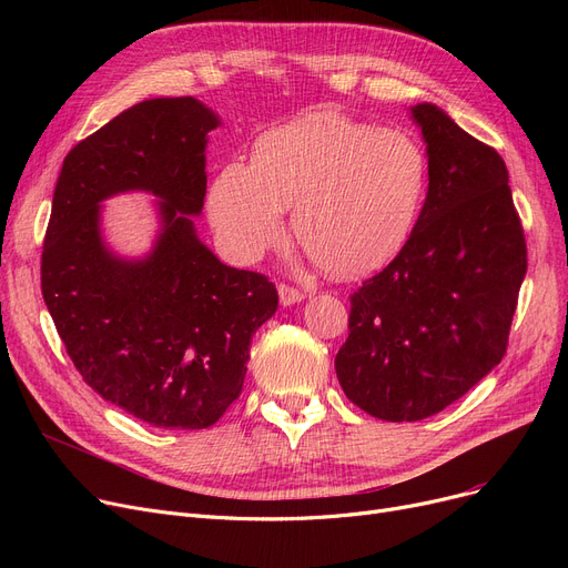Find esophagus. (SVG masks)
<instances>
[{
	"instance_id": "1",
	"label": "esophagus",
	"mask_w": 568,
	"mask_h": 568,
	"mask_svg": "<svg viewBox=\"0 0 568 568\" xmlns=\"http://www.w3.org/2000/svg\"><path fill=\"white\" fill-rule=\"evenodd\" d=\"M278 296H281V304H283V306H292V304H300V302L304 300V292L292 287V285L281 283V285H278Z\"/></svg>"
}]
</instances>
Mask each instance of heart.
<instances>
[{
  "instance_id": "b5f03b06",
  "label": "heart",
  "mask_w": 568,
  "mask_h": 568,
  "mask_svg": "<svg viewBox=\"0 0 568 568\" xmlns=\"http://www.w3.org/2000/svg\"><path fill=\"white\" fill-rule=\"evenodd\" d=\"M426 191L419 135L315 112L262 135L253 163H225L209 191V219L232 260L253 262L281 242L292 206L296 239L326 272L362 276L405 246Z\"/></svg>"
}]
</instances>
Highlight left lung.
I'll return each mask as SVG.
<instances>
[{
	"instance_id": "obj_1",
	"label": "left lung",
	"mask_w": 568,
	"mask_h": 568,
	"mask_svg": "<svg viewBox=\"0 0 568 568\" xmlns=\"http://www.w3.org/2000/svg\"><path fill=\"white\" fill-rule=\"evenodd\" d=\"M428 193L409 239L349 296L336 354L345 396L382 422H422L465 396L506 354L527 246L493 146L433 103L412 108Z\"/></svg>"
}]
</instances>
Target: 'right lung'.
Listing matches in <instances>:
<instances>
[{
	"mask_svg": "<svg viewBox=\"0 0 568 568\" xmlns=\"http://www.w3.org/2000/svg\"><path fill=\"white\" fill-rule=\"evenodd\" d=\"M219 116L193 97L149 99L78 142L59 172L41 292L82 379L156 428L214 426L239 398L253 334L278 308L274 283L223 264L195 234L206 133ZM161 196L162 234L142 261L102 244L105 196Z\"/></svg>",
	"mask_w": 568,
	"mask_h": 568,
	"instance_id": "1",
	"label": "right lung"
}]
</instances>
